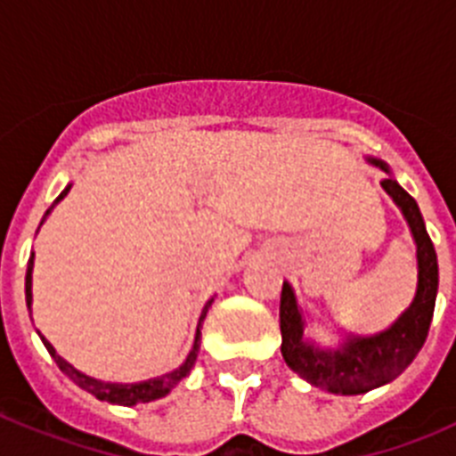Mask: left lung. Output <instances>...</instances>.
Here are the masks:
<instances>
[{
    "label": "left lung",
    "instance_id": "8db88e82",
    "mask_svg": "<svg viewBox=\"0 0 456 456\" xmlns=\"http://www.w3.org/2000/svg\"><path fill=\"white\" fill-rule=\"evenodd\" d=\"M372 164L386 168L377 159H372ZM381 187L400 205L418 247L416 299L404 315L395 322L388 331L379 336L349 338L336 352H322L313 342L304 340V320H301V310L294 299L292 288L283 283V289H281V336H283L281 352H283L285 363L308 384L336 395L368 393L400 377L425 345L434 317V305H436V251L427 235L418 203L393 178L381 180Z\"/></svg>",
    "mask_w": 456,
    "mask_h": 456
}]
</instances>
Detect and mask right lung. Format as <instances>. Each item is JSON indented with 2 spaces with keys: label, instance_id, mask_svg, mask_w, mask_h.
Returning <instances> with one entry per match:
<instances>
[{
  "label": "right lung",
  "instance_id": "obj_1",
  "mask_svg": "<svg viewBox=\"0 0 456 456\" xmlns=\"http://www.w3.org/2000/svg\"><path fill=\"white\" fill-rule=\"evenodd\" d=\"M68 189H70V184H68L66 189H63L61 193H59V199L54 200V203H59V200L63 199L68 193ZM52 209V208H50ZM50 209L45 212V216L50 215ZM43 216V219H45ZM43 224V221H40ZM31 269H34V257H29V265H27V278H24V294H27V308H31ZM212 301L209 299L208 304H205L203 313H200V320H199V326H196V340H193V349L189 352L187 361H184L183 365H180L178 370H173V372L168 374H162V377L157 379H148V381H141V384H104V381H98V379H91L86 377V374H82L79 370L72 368L68 361H63L59 354L54 352V347H52L50 342L43 338V345L47 347V352H50V356L54 358L56 365H59V370H61L63 374H66L68 379H72L75 384L79 386V388H84L86 393L95 395L98 400L102 402H111V404H120V406H134V404H141V402H152V400H159V397H164V395L171 393L175 386L183 381L184 377H187L189 372H191L193 363H196V356H199V347H200V329H203V320L205 315H208L209 305H212Z\"/></svg>",
  "mask_w": 456,
  "mask_h": 456
}]
</instances>
